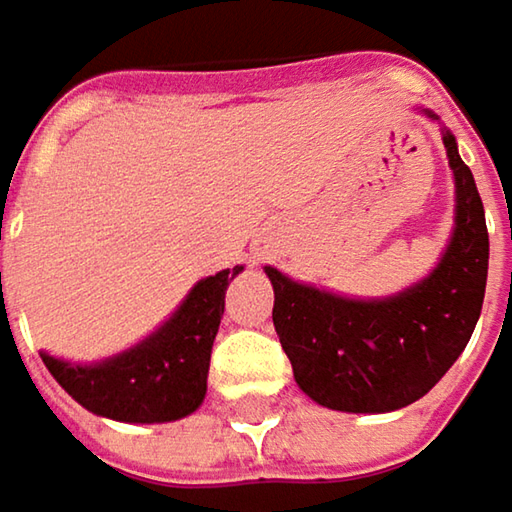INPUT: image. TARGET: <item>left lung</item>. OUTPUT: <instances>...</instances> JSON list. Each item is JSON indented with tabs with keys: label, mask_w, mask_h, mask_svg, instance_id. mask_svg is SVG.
Returning a JSON list of instances; mask_svg holds the SVG:
<instances>
[{
	"label": "left lung",
	"mask_w": 512,
	"mask_h": 512,
	"mask_svg": "<svg viewBox=\"0 0 512 512\" xmlns=\"http://www.w3.org/2000/svg\"><path fill=\"white\" fill-rule=\"evenodd\" d=\"M440 136L455 179V226L423 281L385 298H347L266 266L275 333L298 388L318 406L350 414L411 406L455 365L478 324L490 263L484 205L455 136L446 127Z\"/></svg>",
	"instance_id": "obj_1"
}]
</instances>
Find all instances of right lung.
<instances>
[{
	"instance_id": "right-lung-1",
	"label": "right lung",
	"mask_w": 512,
	"mask_h": 512,
	"mask_svg": "<svg viewBox=\"0 0 512 512\" xmlns=\"http://www.w3.org/2000/svg\"><path fill=\"white\" fill-rule=\"evenodd\" d=\"M243 266L202 278L159 330L109 359L77 365L40 353L48 374L80 406L118 423H170L194 414L208 391L211 347L228 284Z\"/></svg>"
}]
</instances>
